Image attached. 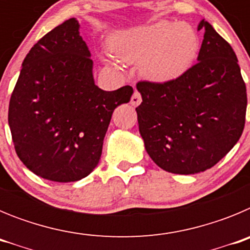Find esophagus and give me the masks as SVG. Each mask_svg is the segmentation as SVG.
<instances>
[{
  "label": "esophagus",
  "mask_w": 250,
  "mask_h": 250,
  "mask_svg": "<svg viewBox=\"0 0 250 250\" xmlns=\"http://www.w3.org/2000/svg\"><path fill=\"white\" fill-rule=\"evenodd\" d=\"M130 103H131L132 106H138L139 104L141 103V95H140V92L138 91V90H135V91H134V94H132Z\"/></svg>",
  "instance_id": "34e87169"
}]
</instances>
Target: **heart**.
Listing matches in <instances>:
<instances>
[{
	"label": "heart",
	"mask_w": 250,
	"mask_h": 250,
	"mask_svg": "<svg viewBox=\"0 0 250 250\" xmlns=\"http://www.w3.org/2000/svg\"><path fill=\"white\" fill-rule=\"evenodd\" d=\"M110 48L124 62H140V71L145 77L164 83L190 67L199 50V39L187 23L159 21L114 35ZM104 61L114 66L110 59Z\"/></svg>",
	"instance_id": "1"
}]
</instances>
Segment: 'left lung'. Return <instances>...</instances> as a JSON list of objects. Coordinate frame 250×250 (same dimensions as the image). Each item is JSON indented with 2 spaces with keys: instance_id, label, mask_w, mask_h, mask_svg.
I'll use <instances>...</instances> for the list:
<instances>
[{
  "instance_id": "left-lung-1",
  "label": "left lung",
  "mask_w": 250,
  "mask_h": 250,
  "mask_svg": "<svg viewBox=\"0 0 250 250\" xmlns=\"http://www.w3.org/2000/svg\"><path fill=\"white\" fill-rule=\"evenodd\" d=\"M198 62L165 83L139 81V131L152 161L173 174H196L222 160L242 136L247 87L237 55L205 20Z\"/></svg>"
}]
</instances>
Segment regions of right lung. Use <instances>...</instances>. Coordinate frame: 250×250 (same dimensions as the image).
<instances>
[{
	"instance_id": "obj_1",
	"label": "right lung",
	"mask_w": 250,
	"mask_h": 250,
	"mask_svg": "<svg viewBox=\"0 0 250 250\" xmlns=\"http://www.w3.org/2000/svg\"><path fill=\"white\" fill-rule=\"evenodd\" d=\"M75 19L40 39L22 62L8 106L20 160L51 182H77L96 167L111 115L129 103L131 86L104 91Z\"/></svg>"
}]
</instances>
